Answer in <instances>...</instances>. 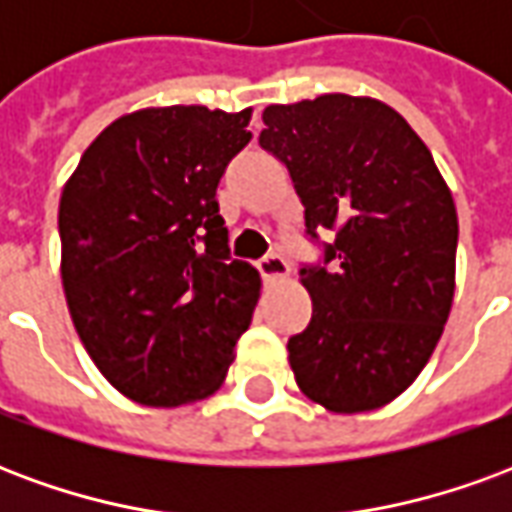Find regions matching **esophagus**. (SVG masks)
<instances>
[{"label": "esophagus", "mask_w": 512, "mask_h": 512, "mask_svg": "<svg viewBox=\"0 0 512 512\" xmlns=\"http://www.w3.org/2000/svg\"><path fill=\"white\" fill-rule=\"evenodd\" d=\"M257 268H260V274H263L266 282H285V279L290 277V263L279 255L263 257V260L257 263Z\"/></svg>", "instance_id": "obj_1"}]
</instances>
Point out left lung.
Returning <instances> with one entry per match:
<instances>
[{
    "label": "left lung",
    "instance_id": "1",
    "mask_svg": "<svg viewBox=\"0 0 512 512\" xmlns=\"http://www.w3.org/2000/svg\"><path fill=\"white\" fill-rule=\"evenodd\" d=\"M260 145L288 167L307 233L334 230L332 268H301L312 321L290 337L296 384L334 414L403 395L436 351L455 296L458 213L400 112L329 93L263 112Z\"/></svg>",
    "mask_w": 512,
    "mask_h": 512
}]
</instances>
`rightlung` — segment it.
Returning a JSON list of instances; mask_svg holds the SVG:
<instances>
[{"mask_svg": "<svg viewBox=\"0 0 512 512\" xmlns=\"http://www.w3.org/2000/svg\"><path fill=\"white\" fill-rule=\"evenodd\" d=\"M252 106H150L84 150L60 197V274L95 367L120 395L189 406L227 378L260 299L230 260L216 186L252 139Z\"/></svg>", "mask_w": 512, "mask_h": 512, "instance_id": "1", "label": "right lung"}]
</instances>
